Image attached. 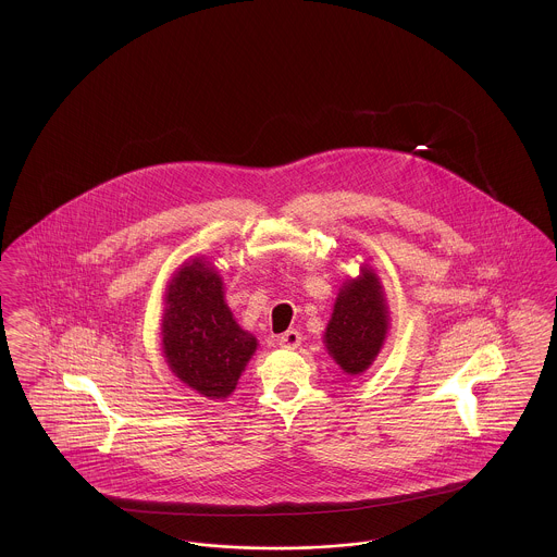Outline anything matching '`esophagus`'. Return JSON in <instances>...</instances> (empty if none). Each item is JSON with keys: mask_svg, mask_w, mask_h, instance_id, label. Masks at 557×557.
Listing matches in <instances>:
<instances>
[{"mask_svg": "<svg viewBox=\"0 0 557 557\" xmlns=\"http://www.w3.org/2000/svg\"><path fill=\"white\" fill-rule=\"evenodd\" d=\"M277 343H280V346H284V348H298L300 343H302V336H300V332H296V330H288V332H284V334L277 338Z\"/></svg>", "mask_w": 557, "mask_h": 557, "instance_id": "1", "label": "esophagus"}]
</instances>
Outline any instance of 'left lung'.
Listing matches in <instances>:
<instances>
[{"label": "left lung", "mask_w": 557, "mask_h": 557, "mask_svg": "<svg viewBox=\"0 0 557 557\" xmlns=\"http://www.w3.org/2000/svg\"><path fill=\"white\" fill-rule=\"evenodd\" d=\"M386 313L382 286L370 269L343 286L325 330V346L346 373L370 368L388 330Z\"/></svg>", "instance_id": "left-lung-1"}]
</instances>
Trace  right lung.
Masks as SVG:
<instances>
[{
	"label": "right lung",
	"instance_id": "add662e5",
	"mask_svg": "<svg viewBox=\"0 0 557 557\" xmlns=\"http://www.w3.org/2000/svg\"><path fill=\"white\" fill-rule=\"evenodd\" d=\"M162 348L173 373L209 398L234 393L257 348L232 318L219 273L200 259L182 267L169 286Z\"/></svg>",
	"mask_w": 557,
	"mask_h": 557
}]
</instances>
